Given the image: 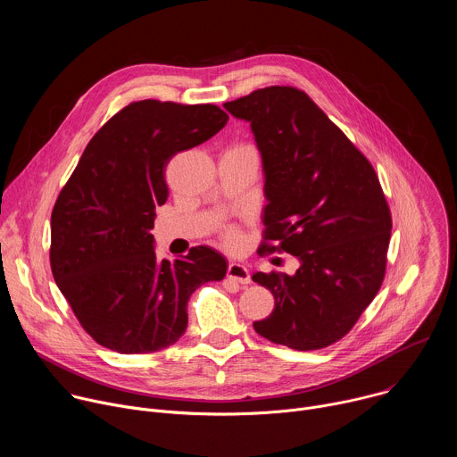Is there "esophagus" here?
I'll list each match as a JSON object with an SVG mask.
<instances>
[{
  "label": "esophagus",
  "instance_id": "34e87169",
  "mask_svg": "<svg viewBox=\"0 0 457 457\" xmlns=\"http://www.w3.org/2000/svg\"><path fill=\"white\" fill-rule=\"evenodd\" d=\"M228 278L229 280H235L238 284H249L251 282V277H249V271L245 266L242 264H237V262H231L228 266Z\"/></svg>",
  "mask_w": 457,
  "mask_h": 457
}]
</instances>
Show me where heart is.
<instances>
[{
	"label": "heart",
	"instance_id": "heart-1",
	"mask_svg": "<svg viewBox=\"0 0 457 457\" xmlns=\"http://www.w3.org/2000/svg\"><path fill=\"white\" fill-rule=\"evenodd\" d=\"M231 150H251V148H249V146L240 145V146H235V148H231ZM228 238H229V244H237V240H238L235 233H229V237H228Z\"/></svg>",
	"mask_w": 457,
	"mask_h": 457
}]
</instances>
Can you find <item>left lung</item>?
I'll return each mask as SVG.
<instances>
[{
    "mask_svg": "<svg viewBox=\"0 0 457 457\" xmlns=\"http://www.w3.org/2000/svg\"><path fill=\"white\" fill-rule=\"evenodd\" d=\"M224 108L249 122L262 159L264 238L300 262L295 275L253 273L275 296L273 312L253 328L289 349L328 347L383 282L393 222L374 168L296 88H260Z\"/></svg>",
    "mask_w": 457,
    "mask_h": 457,
    "instance_id": "8db88e82",
    "label": "left lung"
}]
</instances>
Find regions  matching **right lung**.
<instances>
[{
	"label": "right lung",
	"mask_w": 457,
	"mask_h": 457,
	"mask_svg": "<svg viewBox=\"0 0 457 457\" xmlns=\"http://www.w3.org/2000/svg\"><path fill=\"white\" fill-rule=\"evenodd\" d=\"M226 122L215 104H128L92 137L61 189L50 219V266L99 345L120 354L173 345L186 331L189 295L226 277L228 260L217 249L199 245L170 262L157 258L150 233L168 199L170 159L206 143Z\"/></svg>",
	"instance_id": "1"
}]
</instances>
